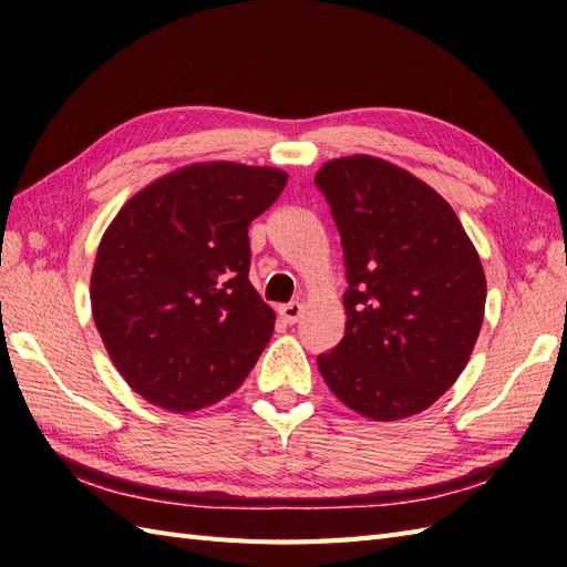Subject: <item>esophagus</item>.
Here are the masks:
<instances>
[{
    "label": "esophagus",
    "mask_w": 567,
    "mask_h": 567,
    "mask_svg": "<svg viewBox=\"0 0 567 567\" xmlns=\"http://www.w3.org/2000/svg\"><path fill=\"white\" fill-rule=\"evenodd\" d=\"M279 315L286 323H298V319L302 317V305L300 302H288L279 307Z\"/></svg>",
    "instance_id": "obj_1"
}]
</instances>
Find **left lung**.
Segmentation results:
<instances>
[{"mask_svg":"<svg viewBox=\"0 0 567 567\" xmlns=\"http://www.w3.org/2000/svg\"><path fill=\"white\" fill-rule=\"evenodd\" d=\"M315 184L340 234L346 336L317 367L336 398L400 421L447 392L483 326L487 284L452 205L371 156L326 163Z\"/></svg>","mask_w":567,"mask_h":567,"instance_id":"8db88e82","label":"left lung"}]
</instances>
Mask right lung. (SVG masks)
Wrapping results in <instances>:
<instances>
[{"label": "right lung", "mask_w": 567, "mask_h": 567, "mask_svg": "<svg viewBox=\"0 0 567 567\" xmlns=\"http://www.w3.org/2000/svg\"><path fill=\"white\" fill-rule=\"evenodd\" d=\"M286 182L277 167L188 165L111 221L92 315L115 369L151 404L184 414L225 400L267 348L274 310L248 281V227Z\"/></svg>", "instance_id": "right-lung-1"}]
</instances>
